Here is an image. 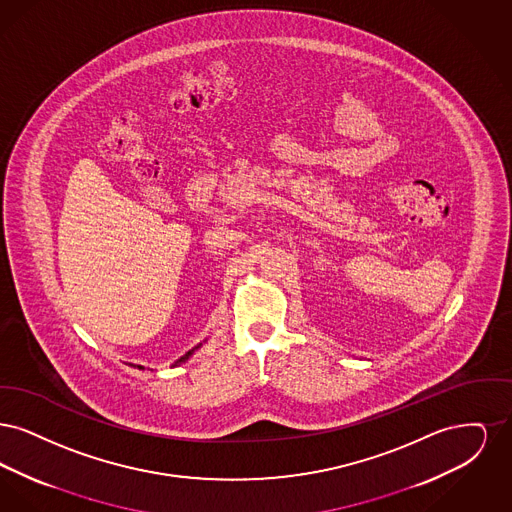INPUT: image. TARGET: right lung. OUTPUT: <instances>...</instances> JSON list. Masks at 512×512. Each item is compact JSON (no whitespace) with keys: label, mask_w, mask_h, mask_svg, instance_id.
Here are the masks:
<instances>
[{"label":"right lung","mask_w":512,"mask_h":512,"mask_svg":"<svg viewBox=\"0 0 512 512\" xmlns=\"http://www.w3.org/2000/svg\"><path fill=\"white\" fill-rule=\"evenodd\" d=\"M197 347H199V345H197ZM197 347H194V349H192V351H188V353H186V355H184V357H180V359H178V361H176V363H174V365H180V363H184V361H188V359H190V355H192V353H194L195 349H197ZM138 368H144V366H138Z\"/></svg>","instance_id":"1"}]
</instances>
